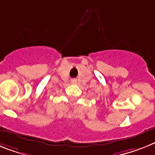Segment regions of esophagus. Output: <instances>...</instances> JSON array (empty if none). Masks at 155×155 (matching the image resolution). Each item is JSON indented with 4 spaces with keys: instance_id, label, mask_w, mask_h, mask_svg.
<instances>
[{
    "instance_id": "34e87169",
    "label": "esophagus",
    "mask_w": 155,
    "mask_h": 155,
    "mask_svg": "<svg viewBox=\"0 0 155 155\" xmlns=\"http://www.w3.org/2000/svg\"><path fill=\"white\" fill-rule=\"evenodd\" d=\"M71 83H72V84H75V83H76V80H71Z\"/></svg>"
}]
</instances>
